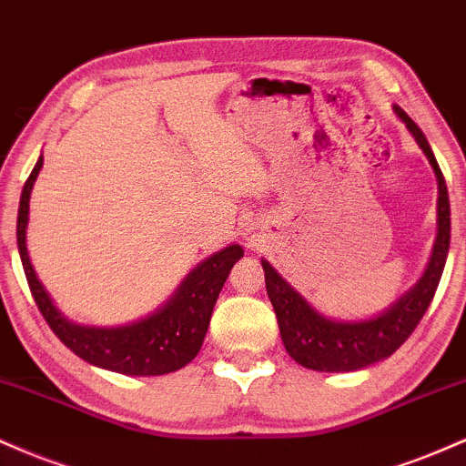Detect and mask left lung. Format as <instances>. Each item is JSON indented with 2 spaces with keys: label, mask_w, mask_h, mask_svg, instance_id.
<instances>
[{
  "label": "left lung",
  "mask_w": 466,
  "mask_h": 466,
  "mask_svg": "<svg viewBox=\"0 0 466 466\" xmlns=\"http://www.w3.org/2000/svg\"><path fill=\"white\" fill-rule=\"evenodd\" d=\"M395 113L401 117V122H406L408 130L414 135L425 157L430 158L436 178H439V235H436L434 253H431L428 270L417 286L403 294L381 316L360 322H338L320 316L279 277L275 268L268 261H261L266 272L268 299L275 308L286 351L294 362L305 369L320 370V373H349V370H360L364 366L390 358L417 329L434 299L436 288H439L451 238L450 194H447L445 177H442L423 130L412 122V117L403 108L395 106Z\"/></svg>",
  "instance_id": "1"
}]
</instances>
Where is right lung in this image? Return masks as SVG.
Returning a JSON list of instances; mask_svg holds the SVG:
<instances>
[{
    "label": "right lung",
    "instance_id": "right-lung-1",
    "mask_svg": "<svg viewBox=\"0 0 466 466\" xmlns=\"http://www.w3.org/2000/svg\"><path fill=\"white\" fill-rule=\"evenodd\" d=\"M41 167L43 157L36 161L35 169L25 180L24 191H21L19 216H16V246H19L27 286H30L32 297H35L43 319L47 320L49 329L85 362L122 375H166L189 364L198 355L202 340H205L218 294H220L235 261L244 255L242 246L231 244L228 248L202 261L198 268L189 272L177 294L144 320L122 327L74 325L54 308L35 275L25 248L30 191Z\"/></svg>",
    "mask_w": 466,
    "mask_h": 466
}]
</instances>
